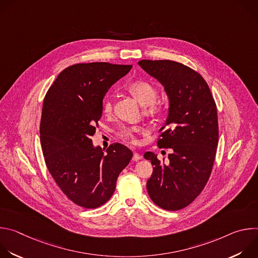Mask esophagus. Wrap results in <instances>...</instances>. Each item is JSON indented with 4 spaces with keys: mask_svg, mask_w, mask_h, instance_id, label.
I'll return each mask as SVG.
<instances>
[{
    "mask_svg": "<svg viewBox=\"0 0 258 258\" xmlns=\"http://www.w3.org/2000/svg\"><path fill=\"white\" fill-rule=\"evenodd\" d=\"M142 158V156L139 154V153H134V155H133V160L134 161H138V160H140Z\"/></svg>",
    "mask_w": 258,
    "mask_h": 258,
    "instance_id": "esophagus-1",
    "label": "esophagus"
}]
</instances>
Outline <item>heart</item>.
I'll return each instance as SVG.
<instances>
[{
	"label": "heart",
	"mask_w": 258,
	"mask_h": 258,
	"mask_svg": "<svg viewBox=\"0 0 258 258\" xmlns=\"http://www.w3.org/2000/svg\"><path fill=\"white\" fill-rule=\"evenodd\" d=\"M130 93L136 98V100L143 106H146L145 113L147 115H157L163 107V104L156 100L157 99V89L154 85L146 81H135L127 86ZM112 110V102L109 98H106L103 102V112L109 113ZM139 132L138 127L123 126L121 127L117 135L119 138L128 141H136V133Z\"/></svg>",
	"instance_id": "obj_1"
}]
</instances>
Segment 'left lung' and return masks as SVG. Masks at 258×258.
<instances>
[{
  "mask_svg": "<svg viewBox=\"0 0 258 258\" xmlns=\"http://www.w3.org/2000/svg\"><path fill=\"white\" fill-rule=\"evenodd\" d=\"M138 64L157 80L168 98L160 148H171L168 163L146 152L153 173L147 181L152 201L166 210H179L201 193L211 173L218 144L216 105L198 72L170 60H141Z\"/></svg>",
  "mask_w": 258,
  "mask_h": 258,
  "instance_id": "8db88e82",
  "label": "left lung"
}]
</instances>
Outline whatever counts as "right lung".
Listing matches in <instances>:
<instances>
[{
  "instance_id": "1",
  "label": "right lung",
  "mask_w": 258,
  "mask_h": 258,
  "mask_svg": "<svg viewBox=\"0 0 258 258\" xmlns=\"http://www.w3.org/2000/svg\"><path fill=\"white\" fill-rule=\"evenodd\" d=\"M132 67L107 62L69 66L45 97L40 126L45 161L61 191L79 206L97 208L106 203L133 157L122 144H112L105 153L91 140L107 91Z\"/></svg>"
}]
</instances>
